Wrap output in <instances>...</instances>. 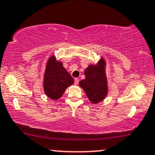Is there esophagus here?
Wrapping results in <instances>:
<instances>
[{"label":"esophagus","mask_w":155,"mask_h":155,"mask_svg":"<svg viewBox=\"0 0 155 155\" xmlns=\"http://www.w3.org/2000/svg\"><path fill=\"white\" fill-rule=\"evenodd\" d=\"M79 79H77V78H75V79H74V84H75V85H77L78 84H79Z\"/></svg>","instance_id":"obj_1"}]
</instances>
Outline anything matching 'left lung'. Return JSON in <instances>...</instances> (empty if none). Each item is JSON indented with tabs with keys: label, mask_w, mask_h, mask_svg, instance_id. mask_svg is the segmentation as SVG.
Instances as JSON below:
<instances>
[{
	"label": "left lung",
	"mask_w": 155,
	"mask_h": 155,
	"mask_svg": "<svg viewBox=\"0 0 155 155\" xmlns=\"http://www.w3.org/2000/svg\"><path fill=\"white\" fill-rule=\"evenodd\" d=\"M85 79L79 81V86L84 90L88 99L96 104L104 101L108 94L106 61L101 58L96 65L90 64L84 71Z\"/></svg>",
	"instance_id": "left-lung-1"
}]
</instances>
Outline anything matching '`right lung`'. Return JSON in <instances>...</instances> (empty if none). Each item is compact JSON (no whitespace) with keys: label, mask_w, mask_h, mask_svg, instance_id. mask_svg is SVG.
Here are the masks:
<instances>
[{"label":"right lung","mask_w":155,"mask_h":155,"mask_svg":"<svg viewBox=\"0 0 155 155\" xmlns=\"http://www.w3.org/2000/svg\"><path fill=\"white\" fill-rule=\"evenodd\" d=\"M74 83V80L63 63L57 60L54 55L48 60L44 72L43 87L46 95L52 100L62 97L68 87Z\"/></svg>","instance_id":"add662e5"}]
</instances>
